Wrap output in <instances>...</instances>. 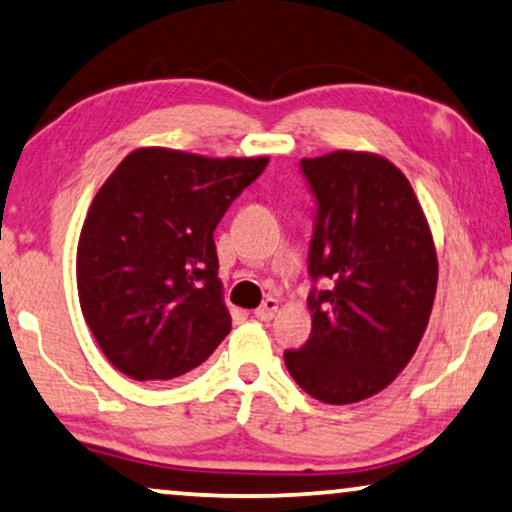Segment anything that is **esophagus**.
<instances>
[{
    "label": "esophagus",
    "instance_id": "obj_1",
    "mask_svg": "<svg viewBox=\"0 0 512 512\" xmlns=\"http://www.w3.org/2000/svg\"><path fill=\"white\" fill-rule=\"evenodd\" d=\"M278 299H273V297H266L264 299V304L257 308L255 311V318L257 320H264V322H269V320H273V315L278 313Z\"/></svg>",
    "mask_w": 512,
    "mask_h": 512
}]
</instances>
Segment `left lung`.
<instances>
[{"label":"left lung","instance_id":"left-lung-1","mask_svg":"<svg viewBox=\"0 0 512 512\" xmlns=\"http://www.w3.org/2000/svg\"><path fill=\"white\" fill-rule=\"evenodd\" d=\"M318 204L308 248L313 329L285 366L325 403L385 390L415 355L436 297L438 262L408 178L369 153L301 160Z\"/></svg>","mask_w":512,"mask_h":512}]
</instances>
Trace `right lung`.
I'll return each mask as SVG.
<instances>
[{
  "label": "right lung",
  "mask_w": 512,
  "mask_h": 512,
  "mask_svg": "<svg viewBox=\"0 0 512 512\" xmlns=\"http://www.w3.org/2000/svg\"><path fill=\"white\" fill-rule=\"evenodd\" d=\"M269 157L139 148L92 199L76 255L92 336L134 380L197 369L232 329L213 232Z\"/></svg>",
  "instance_id": "1"
}]
</instances>
